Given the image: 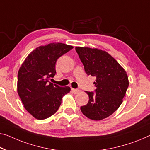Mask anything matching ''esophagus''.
<instances>
[{
	"instance_id": "1",
	"label": "esophagus",
	"mask_w": 150,
	"mask_h": 150,
	"mask_svg": "<svg viewBox=\"0 0 150 150\" xmlns=\"http://www.w3.org/2000/svg\"><path fill=\"white\" fill-rule=\"evenodd\" d=\"M80 91L79 89H77V88H72V92L74 94H78L79 93Z\"/></svg>"
}]
</instances>
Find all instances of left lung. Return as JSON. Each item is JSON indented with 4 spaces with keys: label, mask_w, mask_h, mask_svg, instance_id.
<instances>
[{
    "label": "left lung",
    "mask_w": 150,
    "mask_h": 150,
    "mask_svg": "<svg viewBox=\"0 0 150 150\" xmlns=\"http://www.w3.org/2000/svg\"><path fill=\"white\" fill-rule=\"evenodd\" d=\"M80 60L88 75L96 78L95 93L86 92L89 100L80 107L85 116L102 120L118 109L129 86L125 70L107 52L97 48L76 47Z\"/></svg>",
    "instance_id": "8db88e82"
}]
</instances>
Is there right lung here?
I'll use <instances>...</instances> for the list:
<instances>
[{
	"label": "right lung",
	"instance_id": "obj_1",
	"mask_svg": "<svg viewBox=\"0 0 150 150\" xmlns=\"http://www.w3.org/2000/svg\"><path fill=\"white\" fill-rule=\"evenodd\" d=\"M73 46L51 43L37 47L28 55L18 72L17 93L25 109L39 120L56 113L69 86L60 87L49 82L56 74V63Z\"/></svg>",
	"mask_w": 150,
	"mask_h": 150
}]
</instances>
